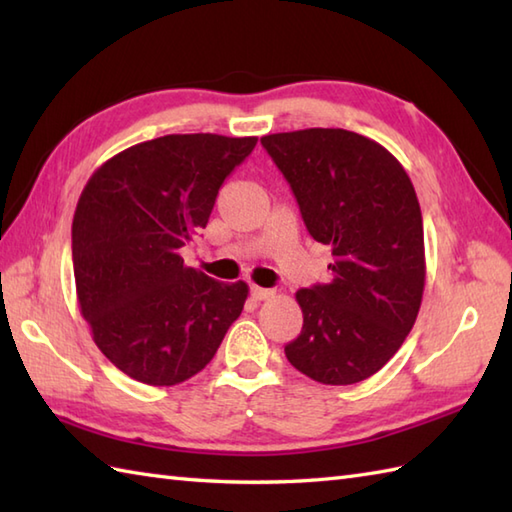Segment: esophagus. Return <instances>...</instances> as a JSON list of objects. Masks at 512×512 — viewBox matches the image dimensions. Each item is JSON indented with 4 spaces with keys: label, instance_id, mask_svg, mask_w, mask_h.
Returning <instances> with one entry per match:
<instances>
[{
    "label": "esophagus",
    "instance_id": "1",
    "mask_svg": "<svg viewBox=\"0 0 512 512\" xmlns=\"http://www.w3.org/2000/svg\"><path fill=\"white\" fill-rule=\"evenodd\" d=\"M250 297L255 301H266L270 297H275V290L270 288H259V286H250Z\"/></svg>",
    "mask_w": 512,
    "mask_h": 512
}]
</instances>
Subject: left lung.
<instances>
[{
	"mask_svg": "<svg viewBox=\"0 0 512 512\" xmlns=\"http://www.w3.org/2000/svg\"><path fill=\"white\" fill-rule=\"evenodd\" d=\"M308 233L332 246L328 284L297 290L303 328L286 358L323 385L374 376L416 323L424 292L422 213L400 162L347 129L268 134Z\"/></svg>",
	"mask_w": 512,
	"mask_h": 512,
	"instance_id": "8db88e82",
	"label": "left lung"
}]
</instances>
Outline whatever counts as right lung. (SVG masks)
Returning <instances> with one entry per match:
<instances>
[{"mask_svg": "<svg viewBox=\"0 0 512 512\" xmlns=\"http://www.w3.org/2000/svg\"><path fill=\"white\" fill-rule=\"evenodd\" d=\"M255 145V136H160L112 156L85 184L72 220L76 299L107 361L138 383L171 387L202 372L244 310V281L184 266L180 248Z\"/></svg>", "mask_w": 512, "mask_h": 512, "instance_id": "right-lung-1", "label": "right lung"}]
</instances>
